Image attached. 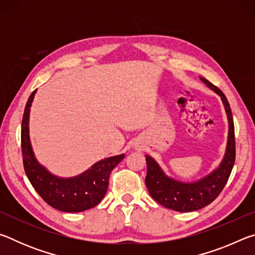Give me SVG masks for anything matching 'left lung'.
<instances>
[{
	"label": "left lung",
	"instance_id": "1",
	"mask_svg": "<svg viewBox=\"0 0 255 255\" xmlns=\"http://www.w3.org/2000/svg\"><path fill=\"white\" fill-rule=\"evenodd\" d=\"M206 86L221 97L224 109H225L228 122L227 143L223 159L218 166L202 178L185 182L167 175L159 164L149 155H145L147 164V174L145 183L149 195L159 205L180 213H189L204 208L213 202L225 187L230 178L235 162V136L234 123H233L232 110L227 99L217 86L211 84L205 77L199 76Z\"/></svg>",
	"mask_w": 255,
	"mask_h": 255
}]
</instances>
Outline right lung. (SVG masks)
I'll use <instances>...</instances> for the list:
<instances>
[{
	"mask_svg": "<svg viewBox=\"0 0 255 255\" xmlns=\"http://www.w3.org/2000/svg\"><path fill=\"white\" fill-rule=\"evenodd\" d=\"M37 90L29 97L21 125V147L23 166L30 183L42 199L64 213H81L91 209L106 196L111 171L125 158V154L106 157L82 173L63 178L53 174L38 161L29 135L30 108Z\"/></svg>",
	"mask_w": 255,
	"mask_h": 255,
	"instance_id": "add662e5",
	"label": "right lung"
}]
</instances>
